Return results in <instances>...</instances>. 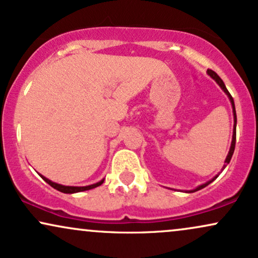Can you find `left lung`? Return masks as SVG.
<instances>
[{
	"instance_id": "1",
	"label": "left lung",
	"mask_w": 258,
	"mask_h": 258,
	"mask_svg": "<svg viewBox=\"0 0 258 258\" xmlns=\"http://www.w3.org/2000/svg\"><path fill=\"white\" fill-rule=\"evenodd\" d=\"M207 73H208V75L211 76V78L213 79V80H214L215 82H217V84H218L219 86H220L221 90L224 91L225 93H226V95L228 97V99H230L231 104H232V109H233V118H234V124H233V135H232V142H231L230 151H228L227 157H226V159H225V164H224V166H222V170H224V168L227 166V164H230L231 158H232V155H233V152H234V147H236V128H237V114H236V107H234V101H233V98H232V95L230 94V92L227 91L226 86H225L224 81H222L221 79H220V76H219L215 72L211 71V69H208V71H207ZM222 170H221V171H222ZM218 176H219V174H217V176H215L214 178H213V179L208 180V182H206L205 184H202V185H199V186L196 187V189H194V190H186L185 192H195V191H197V190H201V189H203V187H206L207 185H209V184H211V183L213 182V180L217 179Z\"/></svg>"
}]
</instances>
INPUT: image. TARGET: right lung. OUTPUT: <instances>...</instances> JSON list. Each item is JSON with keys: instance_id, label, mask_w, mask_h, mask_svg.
<instances>
[{"instance_id": "obj_1", "label": "right lung", "mask_w": 258, "mask_h": 258, "mask_svg": "<svg viewBox=\"0 0 258 258\" xmlns=\"http://www.w3.org/2000/svg\"><path fill=\"white\" fill-rule=\"evenodd\" d=\"M39 176L43 178V179L45 180V182L49 184V185H51L53 189L58 190V191L64 192V194H75V192L85 191V190H91V189H93V187L99 186V185H101V184L104 183V179H101L100 182H98V183H95V184H91V185H86V186H68V185H62V184L52 182V180L47 179L46 177L41 176V174H39Z\"/></svg>"}]
</instances>
